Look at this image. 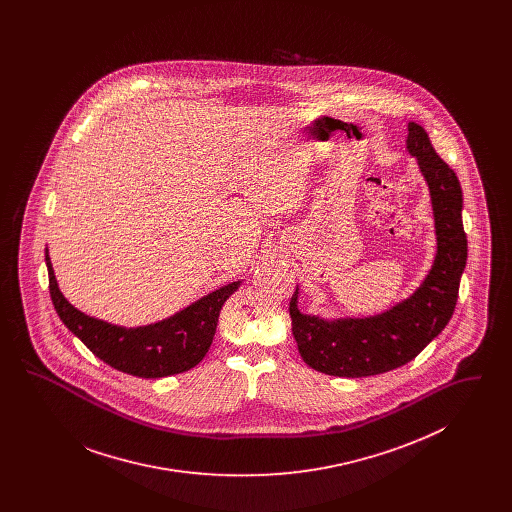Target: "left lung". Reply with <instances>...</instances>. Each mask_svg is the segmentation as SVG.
Instances as JSON below:
<instances>
[{
  "label": "left lung",
  "instance_id": "1",
  "mask_svg": "<svg viewBox=\"0 0 512 512\" xmlns=\"http://www.w3.org/2000/svg\"><path fill=\"white\" fill-rule=\"evenodd\" d=\"M407 151L426 180L436 255L422 284L407 299L372 317L322 318L297 307L299 288L290 301L293 338L303 361L318 372L363 378L407 365L434 340L453 317L466 267L463 190L457 174L436 153L426 130L409 122Z\"/></svg>",
  "mask_w": 512,
  "mask_h": 512
}]
</instances>
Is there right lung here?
Returning a JSON list of instances; mask_svg holds the SVG:
<instances>
[{"label": "right lung", "instance_id": "obj_1", "mask_svg": "<svg viewBox=\"0 0 512 512\" xmlns=\"http://www.w3.org/2000/svg\"><path fill=\"white\" fill-rule=\"evenodd\" d=\"M46 265L51 301L63 324L103 363L138 378H165L194 368L213 343L222 305L242 284L240 280L230 282L172 317L126 328L90 317L65 299L53 272L48 247Z\"/></svg>", "mask_w": 512, "mask_h": 512}]
</instances>
